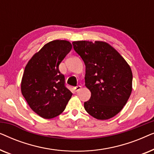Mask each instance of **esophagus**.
<instances>
[{
	"label": "esophagus",
	"instance_id": "1",
	"mask_svg": "<svg viewBox=\"0 0 154 154\" xmlns=\"http://www.w3.org/2000/svg\"><path fill=\"white\" fill-rule=\"evenodd\" d=\"M81 85H78V86H76V87L73 88V90H74L75 92L79 91V90H81Z\"/></svg>",
	"mask_w": 154,
	"mask_h": 154
}]
</instances>
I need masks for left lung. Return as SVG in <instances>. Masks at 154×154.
<instances>
[{"mask_svg": "<svg viewBox=\"0 0 154 154\" xmlns=\"http://www.w3.org/2000/svg\"><path fill=\"white\" fill-rule=\"evenodd\" d=\"M73 45L85 63V86L91 92V97L84 103L85 111L98 120L115 116L131 94L130 65L106 42L78 41Z\"/></svg>", "mask_w": 154, "mask_h": 154, "instance_id": "1", "label": "left lung"}]
</instances>
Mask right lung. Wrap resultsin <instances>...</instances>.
Here are the masks:
<instances>
[{
  "mask_svg": "<svg viewBox=\"0 0 154 154\" xmlns=\"http://www.w3.org/2000/svg\"><path fill=\"white\" fill-rule=\"evenodd\" d=\"M71 48L68 41H50L35 52L25 66L21 92L30 108L43 119L61 114L72 96L59 70V65Z\"/></svg>",
  "mask_w": 154,
  "mask_h": 154,
  "instance_id": "obj_1",
  "label": "right lung"
}]
</instances>
